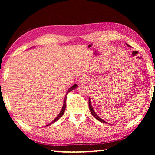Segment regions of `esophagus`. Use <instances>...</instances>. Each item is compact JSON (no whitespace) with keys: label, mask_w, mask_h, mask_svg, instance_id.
<instances>
[{"label":"esophagus","mask_w":155,"mask_h":155,"mask_svg":"<svg viewBox=\"0 0 155 155\" xmlns=\"http://www.w3.org/2000/svg\"><path fill=\"white\" fill-rule=\"evenodd\" d=\"M87 80H88V78L86 77V76L83 75L82 77H81L79 78V79H78V83L81 84V85H83V84L85 83Z\"/></svg>","instance_id":"obj_1"}]
</instances>
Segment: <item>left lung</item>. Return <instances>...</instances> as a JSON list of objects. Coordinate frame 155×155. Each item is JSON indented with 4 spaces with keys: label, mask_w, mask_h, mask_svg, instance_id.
I'll list each match as a JSON object with an SVG mask.
<instances>
[{
    "label": "left lung",
    "mask_w": 155,
    "mask_h": 155,
    "mask_svg": "<svg viewBox=\"0 0 155 155\" xmlns=\"http://www.w3.org/2000/svg\"><path fill=\"white\" fill-rule=\"evenodd\" d=\"M127 46H128V47H130V46H129V45H128V44H127ZM89 107H90V111H91V114L93 115V116H94V117H95L96 119L98 120V121H100V122H103V123H105V124H109V123L105 122V121H104V120H103V119H101V117H100L98 116V115L96 114L95 111H94V110L93 109V107H92V106H91L90 98L89 99Z\"/></svg>",
    "instance_id": "obj_1"
}]
</instances>
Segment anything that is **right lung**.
Listing matches in <instances>:
<instances>
[{
  "label": "right lung",
  "instance_id": "obj_1",
  "mask_svg": "<svg viewBox=\"0 0 155 155\" xmlns=\"http://www.w3.org/2000/svg\"><path fill=\"white\" fill-rule=\"evenodd\" d=\"M77 87H78V85H77V84H74V85H73V86H72V87H70V89H68V91H67V94L69 93L70 91H71L72 90H74V89H76V88H77ZM67 94H66V96H67ZM66 96H65V98H64V104H63V107H62V109H61V111H60V113L59 114V115H57V116L55 117V119H54L53 121H52L51 123H50V124H48V125H46V127H47V126L51 125V124H53L54 122H55L56 121H57V120H58L60 118V117H62V115H64V112H65V106H66V103H65V101H66Z\"/></svg>",
  "mask_w": 155,
  "mask_h": 155
}]
</instances>
